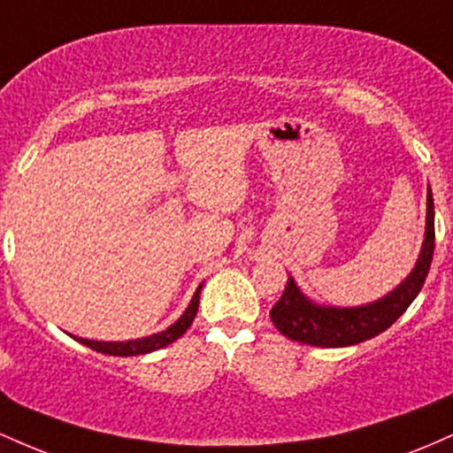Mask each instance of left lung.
<instances>
[{"label": "left lung", "instance_id": "obj_1", "mask_svg": "<svg viewBox=\"0 0 453 453\" xmlns=\"http://www.w3.org/2000/svg\"><path fill=\"white\" fill-rule=\"evenodd\" d=\"M434 253V202L428 185L426 196V232L418 262L407 279H403L383 298L360 306H330L311 300L298 288L294 277L288 279L285 292L270 311V319L288 339L313 347H351L386 332L409 304L418 298Z\"/></svg>", "mask_w": 453, "mask_h": 453}]
</instances>
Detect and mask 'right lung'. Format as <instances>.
Here are the masks:
<instances>
[{
  "label": "right lung",
  "mask_w": 453,
  "mask_h": 453,
  "mask_svg": "<svg viewBox=\"0 0 453 453\" xmlns=\"http://www.w3.org/2000/svg\"><path fill=\"white\" fill-rule=\"evenodd\" d=\"M202 285H197L194 298H191L189 306L185 309V313L174 321L173 326H168L165 330L157 332V334H149L142 336V339L136 341H89V339H81V336H74L78 342H82L85 347L89 349L97 351V353H106V356H119V357H127V356H142V353H150V351H157L161 347H168L173 345L176 339L185 334L187 327L194 324V317L197 313V304H200V292H202Z\"/></svg>",
  "instance_id": "obj_1"
}]
</instances>
